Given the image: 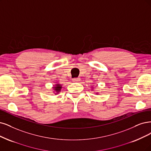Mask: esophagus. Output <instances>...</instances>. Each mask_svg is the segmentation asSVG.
I'll use <instances>...</instances> for the list:
<instances>
[{"instance_id":"1","label":"esophagus","mask_w":151,"mask_h":151,"mask_svg":"<svg viewBox=\"0 0 151 151\" xmlns=\"http://www.w3.org/2000/svg\"><path fill=\"white\" fill-rule=\"evenodd\" d=\"M80 80V79L79 78H73V80H72L73 82H77Z\"/></svg>"}]
</instances>
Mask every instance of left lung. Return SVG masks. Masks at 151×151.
<instances>
[{"label":"left lung","mask_w":151,"mask_h":151,"mask_svg":"<svg viewBox=\"0 0 151 151\" xmlns=\"http://www.w3.org/2000/svg\"><path fill=\"white\" fill-rule=\"evenodd\" d=\"M91 88H93V87H91ZM93 89H92V90H93ZM96 94H99V93H96Z\"/></svg>","instance_id":"8db88e82"}]
</instances>
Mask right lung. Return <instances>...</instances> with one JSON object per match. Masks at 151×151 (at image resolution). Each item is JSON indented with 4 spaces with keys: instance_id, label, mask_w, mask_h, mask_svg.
<instances>
[{
    "instance_id": "obj_1",
    "label": "right lung",
    "mask_w": 151,
    "mask_h": 151,
    "mask_svg": "<svg viewBox=\"0 0 151 151\" xmlns=\"http://www.w3.org/2000/svg\"><path fill=\"white\" fill-rule=\"evenodd\" d=\"M53 93L55 94H58L59 93H60L61 88H62V85L60 83H57L55 84L53 86Z\"/></svg>"
}]
</instances>
